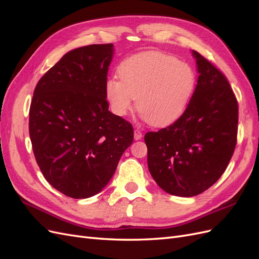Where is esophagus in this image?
Returning a JSON list of instances; mask_svg holds the SVG:
<instances>
[{"instance_id":"esophagus-1","label":"esophagus","mask_w":259,"mask_h":259,"mask_svg":"<svg viewBox=\"0 0 259 259\" xmlns=\"http://www.w3.org/2000/svg\"><path fill=\"white\" fill-rule=\"evenodd\" d=\"M143 138V133L140 132L139 130H135L134 131V139L135 140H140Z\"/></svg>"}]
</instances>
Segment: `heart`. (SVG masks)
<instances>
[{"label": "heart", "mask_w": 259, "mask_h": 259, "mask_svg": "<svg viewBox=\"0 0 259 259\" xmlns=\"http://www.w3.org/2000/svg\"><path fill=\"white\" fill-rule=\"evenodd\" d=\"M121 79L108 77L106 97L112 112L125 116L136 97L140 117L153 126H167L183 115L194 93L197 77L191 66L155 51L138 53L119 67Z\"/></svg>", "instance_id": "b5f03b06"}]
</instances>
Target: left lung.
I'll return each instance as SVG.
<instances>
[{"mask_svg": "<svg viewBox=\"0 0 259 259\" xmlns=\"http://www.w3.org/2000/svg\"><path fill=\"white\" fill-rule=\"evenodd\" d=\"M199 73L189 105L166 128L145 135L149 171L177 197H194L213 186L233 154L238 103L225 75L192 51Z\"/></svg>", "mask_w": 259, "mask_h": 259, "instance_id": "8db88e82", "label": "left lung"}]
</instances>
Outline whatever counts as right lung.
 Listing matches in <instances>:
<instances>
[{
    "instance_id": "obj_1",
    "label": "right lung",
    "mask_w": 259,
    "mask_h": 259,
    "mask_svg": "<svg viewBox=\"0 0 259 259\" xmlns=\"http://www.w3.org/2000/svg\"><path fill=\"white\" fill-rule=\"evenodd\" d=\"M113 44L65 54L37 82L29 133L45 179L67 197L86 199L110 182L134 139L132 125L109 111L105 84Z\"/></svg>"
}]
</instances>
